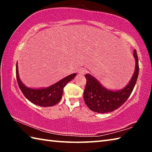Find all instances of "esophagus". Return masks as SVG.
<instances>
[{
  "label": "esophagus",
  "instance_id": "esophagus-1",
  "mask_svg": "<svg viewBox=\"0 0 152 152\" xmlns=\"http://www.w3.org/2000/svg\"><path fill=\"white\" fill-rule=\"evenodd\" d=\"M78 73L79 74H80V75H84V74L86 73V70L84 68H81L79 70Z\"/></svg>",
  "mask_w": 152,
  "mask_h": 152
}]
</instances>
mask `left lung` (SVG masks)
<instances>
[{
  "label": "left lung",
  "instance_id": "8db88e82",
  "mask_svg": "<svg viewBox=\"0 0 152 152\" xmlns=\"http://www.w3.org/2000/svg\"><path fill=\"white\" fill-rule=\"evenodd\" d=\"M135 60V68L129 82L119 91H111L105 88L97 79L86 74V85L84 92L85 104L92 111L99 113L112 112L119 108L127 101L132 94L137 82L139 74V63L137 51H133Z\"/></svg>",
  "mask_w": 152,
  "mask_h": 152
}]
</instances>
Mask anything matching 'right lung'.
I'll return each mask as SVG.
<instances>
[{"mask_svg": "<svg viewBox=\"0 0 152 152\" xmlns=\"http://www.w3.org/2000/svg\"><path fill=\"white\" fill-rule=\"evenodd\" d=\"M76 76V73L72 74L48 88H31L25 86L20 80L17 63L16 65V76L20 91L30 102L41 107H52L60 102L64 86Z\"/></svg>", "mask_w": 152, "mask_h": 152, "instance_id": "right-lung-1", "label": "right lung"}]
</instances>
